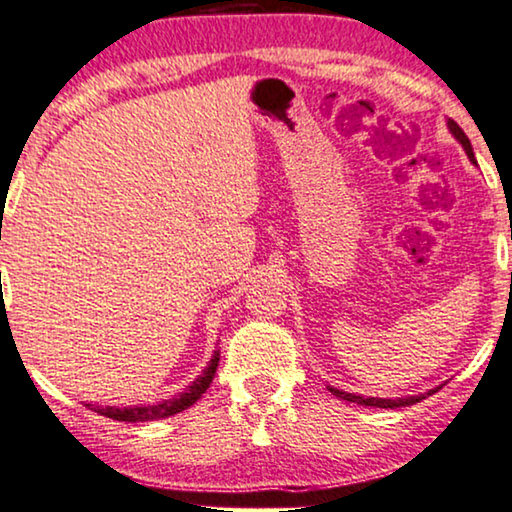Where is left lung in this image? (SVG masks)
Instances as JSON below:
<instances>
[{
    "label": "left lung",
    "mask_w": 512,
    "mask_h": 512,
    "mask_svg": "<svg viewBox=\"0 0 512 512\" xmlns=\"http://www.w3.org/2000/svg\"><path fill=\"white\" fill-rule=\"evenodd\" d=\"M447 124H449V131H451V134L456 136V141H459V143L463 145V150L468 152L470 162H475V155H473V145H470L468 136L463 134V129H461V126L456 124L454 119H449ZM437 390H440V388H435V390H428L426 395H433V393H437ZM329 393H331V395H336V397H341V400H345V402H355V404H362V407H378V409H397V407H409V404H416V402L426 400V395H414V397H397V400H383V397H360V395H353V393H343V390H338V388H331V386H329Z\"/></svg>",
    "instance_id": "1"
}]
</instances>
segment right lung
Wrapping results in <instances>:
<instances>
[{
	"label": "right lung",
	"mask_w": 512,
	"mask_h": 512,
	"mask_svg": "<svg viewBox=\"0 0 512 512\" xmlns=\"http://www.w3.org/2000/svg\"><path fill=\"white\" fill-rule=\"evenodd\" d=\"M216 367H218V350L211 357L209 367L202 371V376H197V381L188 386V390L181 395H176L174 400H167L162 404H152V407H94V404H86V407H91L96 411V414L101 416H108L112 421H126V423H145V421H155V418H167V416H174L178 411L188 409L190 404H195L199 397L204 395V390L211 386V381H214L216 376Z\"/></svg>",
	"instance_id": "right-lung-1"
}]
</instances>
